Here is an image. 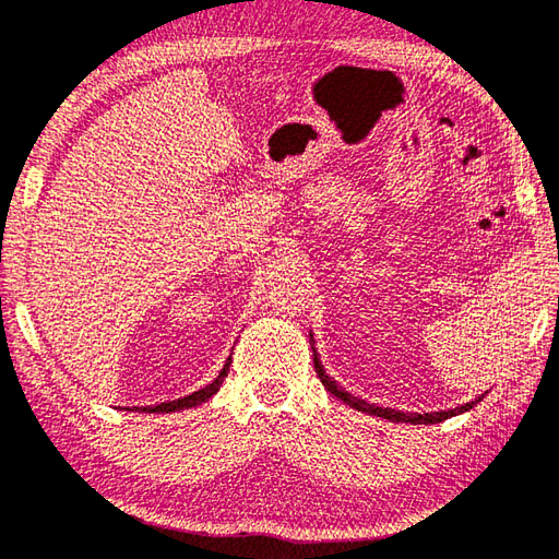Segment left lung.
<instances>
[{
    "label": "left lung",
    "mask_w": 559,
    "mask_h": 559,
    "mask_svg": "<svg viewBox=\"0 0 559 559\" xmlns=\"http://www.w3.org/2000/svg\"><path fill=\"white\" fill-rule=\"evenodd\" d=\"M310 344H312V334H310ZM312 358H314V370H317V378L322 380V385L326 388V392H330V395H334V397H338L342 400L344 404H348V407L352 409H358V412H368V414H373V417H380V419H388V421H395V424H439V421H445V419H451V417H457V414H465V412H469L475 407V404L483 400V397H475V400H469V402H465V404H461V407H455V409H445V412H426V414H417V412H412V414H404V412H397V409H388V407H376V404H368V402H364V400H358V397H354V395H348V392H344L342 388L336 385V382L324 373V368H322V364H320V358H317V352L312 348Z\"/></svg>",
    "instance_id": "obj_1"
}]
</instances>
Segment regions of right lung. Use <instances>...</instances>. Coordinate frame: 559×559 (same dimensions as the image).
<instances>
[{
	"label": "right lung",
	"instance_id": "1",
	"mask_svg": "<svg viewBox=\"0 0 559 559\" xmlns=\"http://www.w3.org/2000/svg\"><path fill=\"white\" fill-rule=\"evenodd\" d=\"M229 364H233V354H229V358L225 360V366L221 373H217V378L213 382H207L205 388L191 392V395H183L179 400H171V402H162V404H152V407H133V412H145V414H171V412H181V409H191V407H199V404L211 400L217 390H221L223 380L227 378L229 373Z\"/></svg>",
	"mask_w": 559,
	"mask_h": 559
}]
</instances>
